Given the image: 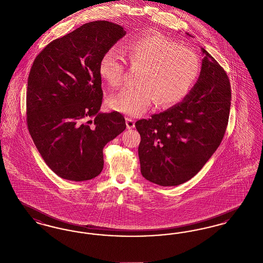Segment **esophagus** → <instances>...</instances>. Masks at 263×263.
<instances>
[{
  "label": "esophagus",
  "mask_w": 263,
  "mask_h": 263,
  "mask_svg": "<svg viewBox=\"0 0 263 263\" xmlns=\"http://www.w3.org/2000/svg\"><path fill=\"white\" fill-rule=\"evenodd\" d=\"M126 126L128 129H132L135 127V122L131 118H126Z\"/></svg>",
  "instance_id": "esophagus-1"
}]
</instances>
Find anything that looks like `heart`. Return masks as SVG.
Wrapping results in <instances>:
<instances>
[{
  "mask_svg": "<svg viewBox=\"0 0 263 263\" xmlns=\"http://www.w3.org/2000/svg\"><path fill=\"white\" fill-rule=\"evenodd\" d=\"M127 62L143 66L137 88H126L107 100V106L129 116L146 112L156 100L161 107L182 100L194 85L200 69L197 54L161 33H148L124 46ZM100 77L111 87L124 80L126 62L114 48L105 51L99 65Z\"/></svg>",
  "mask_w": 263,
  "mask_h": 263,
  "instance_id": "b5f03b06",
  "label": "heart"
}]
</instances>
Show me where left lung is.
Listing matches in <instances>:
<instances>
[{
	"mask_svg": "<svg viewBox=\"0 0 263 263\" xmlns=\"http://www.w3.org/2000/svg\"><path fill=\"white\" fill-rule=\"evenodd\" d=\"M201 51L200 75L183 100L135 124L141 136V174L161 186L179 185L198 174L225 135L230 81L219 63L203 47Z\"/></svg>",
	"mask_w": 263,
	"mask_h": 263,
	"instance_id": "obj_1",
	"label": "left lung"
}]
</instances>
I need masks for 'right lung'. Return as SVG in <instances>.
I'll return each instance as SVG.
<instances>
[{
    "instance_id": "right-lung-1",
    "label": "right lung",
    "mask_w": 263,
    "mask_h": 263,
    "mask_svg": "<svg viewBox=\"0 0 263 263\" xmlns=\"http://www.w3.org/2000/svg\"><path fill=\"white\" fill-rule=\"evenodd\" d=\"M126 34L96 21L50 42L30 69L26 122L42 159L60 177L84 181L103 168V147L125 130L119 112H100L103 53Z\"/></svg>"
}]
</instances>
